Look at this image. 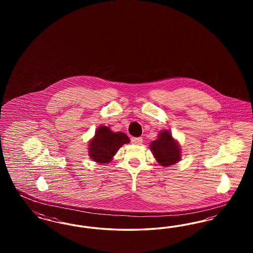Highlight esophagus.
Returning <instances> with one entry per match:
<instances>
[{"mask_svg":"<svg viewBox=\"0 0 253 253\" xmlns=\"http://www.w3.org/2000/svg\"><path fill=\"white\" fill-rule=\"evenodd\" d=\"M131 141H132V144L139 145L142 143L143 139H142V137H132Z\"/></svg>","mask_w":253,"mask_h":253,"instance_id":"1","label":"esophagus"}]
</instances>
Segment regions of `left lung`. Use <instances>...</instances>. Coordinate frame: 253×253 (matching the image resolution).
<instances>
[{"label": "left lung", "mask_w": 253, "mask_h": 253, "mask_svg": "<svg viewBox=\"0 0 253 253\" xmlns=\"http://www.w3.org/2000/svg\"><path fill=\"white\" fill-rule=\"evenodd\" d=\"M150 149L161 166L168 167L180 160L179 144L167 130L159 132L158 138L151 143Z\"/></svg>", "instance_id": "8db88e82"}]
</instances>
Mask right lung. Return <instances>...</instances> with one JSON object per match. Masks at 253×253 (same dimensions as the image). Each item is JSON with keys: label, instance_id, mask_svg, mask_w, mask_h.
I'll return each mask as SVG.
<instances>
[{"label": "right lung", "instance_id": "obj_1", "mask_svg": "<svg viewBox=\"0 0 253 253\" xmlns=\"http://www.w3.org/2000/svg\"><path fill=\"white\" fill-rule=\"evenodd\" d=\"M127 134L112 132L106 126H99L89 144V156L98 163H108L121 146L129 143Z\"/></svg>", "mask_w": 253, "mask_h": 253}]
</instances>
